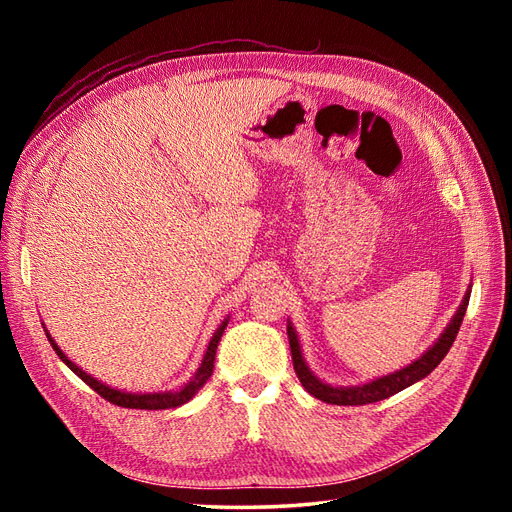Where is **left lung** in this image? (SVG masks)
I'll return each instance as SVG.
<instances>
[{
  "instance_id": "1",
  "label": "left lung",
  "mask_w": 512,
  "mask_h": 512,
  "mask_svg": "<svg viewBox=\"0 0 512 512\" xmlns=\"http://www.w3.org/2000/svg\"><path fill=\"white\" fill-rule=\"evenodd\" d=\"M468 301H470V292L463 297L461 307L457 309L455 318L448 324L446 331L440 335V339L433 348H429L421 359L414 361L412 365L395 371L391 376L378 378L369 384L363 386H331L320 382L312 371L307 369L303 356H301V348H299V339L294 335V329L288 324V339H290V352H292V365L294 371H297V378L301 380V384L305 386L307 393H312L314 397H318L320 401H327V404H335V406H365V404H376V401H382L386 397H391L399 391L408 389L410 384L423 380L425 376H429L433 369L440 365V361L446 356V352L451 350L455 337L459 333V327L463 322V316H466L468 309Z\"/></svg>"
}]
</instances>
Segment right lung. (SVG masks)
<instances>
[{
  "instance_id": "add662e5",
  "label": "right lung",
  "mask_w": 512,
  "mask_h": 512,
  "mask_svg": "<svg viewBox=\"0 0 512 512\" xmlns=\"http://www.w3.org/2000/svg\"><path fill=\"white\" fill-rule=\"evenodd\" d=\"M226 324H228V320H224L222 322V327L215 331V335H213V339L209 342V348H207V354H205V359H203V363H200V367H198V371L194 374V378L183 386L181 391H177V393H149V395H132V393H121V391H115V389H111V386H106V384H102V382H98L96 378H91L89 374H85L83 369H79L76 367L68 356L61 352L59 348H57V344L53 342V337L46 333V337H49V342H51V346H53V350L57 352V356L61 361H64L76 376H79L83 382H87L91 389H94L100 397H104L106 401H111V404H115V406H121V408H136V410H166V408H177V406H181V404H185V401H190L194 395H196V391L200 389V386H203L207 380H209V376L213 374V361H215V350H218V344H220V339H222V333H224V329H226Z\"/></svg>"
}]
</instances>
